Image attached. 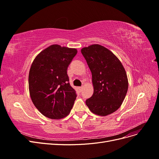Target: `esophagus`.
Listing matches in <instances>:
<instances>
[{"mask_svg":"<svg viewBox=\"0 0 159 159\" xmlns=\"http://www.w3.org/2000/svg\"><path fill=\"white\" fill-rule=\"evenodd\" d=\"M82 88H83L82 87H78V89H79V91H80V92H81V91H82Z\"/></svg>","mask_w":159,"mask_h":159,"instance_id":"esophagus-1","label":"esophagus"}]
</instances>
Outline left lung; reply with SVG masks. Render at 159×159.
I'll use <instances>...</instances> for the list:
<instances>
[{
    "mask_svg": "<svg viewBox=\"0 0 159 159\" xmlns=\"http://www.w3.org/2000/svg\"><path fill=\"white\" fill-rule=\"evenodd\" d=\"M81 52L92 74L93 95L85 101L94 114L106 116L121 106L128 90V79L121 62L106 48L93 44Z\"/></svg>",
    "mask_w": 159,
    "mask_h": 159,
    "instance_id": "1",
    "label": "left lung"
}]
</instances>
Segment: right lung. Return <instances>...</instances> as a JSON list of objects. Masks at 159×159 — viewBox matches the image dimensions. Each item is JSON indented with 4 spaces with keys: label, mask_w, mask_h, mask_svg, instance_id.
<instances>
[{
    "label": "right lung",
    "mask_w": 159,
    "mask_h": 159,
    "mask_svg": "<svg viewBox=\"0 0 159 159\" xmlns=\"http://www.w3.org/2000/svg\"><path fill=\"white\" fill-rule=\"evenodd\" d=\"M77 52L75 48L51 45L32 62L28 76L30 98L46 117L64 118L73 107L77 94L69 83L67 70Z\"/></svg>",
    "instance_id": "1"
}]
</instances>
